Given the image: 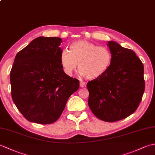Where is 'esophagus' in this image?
Listing matches in <instances>:
<instances>
[{"label": "esophagus", "mask_w": 155, "mask_h": 155, "mask_svg": "<svg viewBox=\"0 0 155 155\" xmlns=\"http://www.w3.org/2000/svg\"><path fill=\"white\" fill-rule=\"evenodd\" d=\"M85 83L84 82H83V81H81V82H80V87H84V86H85Z\"/></svg>", "instance_id": "esophagus-1"}]
</instances>
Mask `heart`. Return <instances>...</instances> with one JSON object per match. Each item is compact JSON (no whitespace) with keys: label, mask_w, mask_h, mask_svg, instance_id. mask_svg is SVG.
I'll return each mask as SVG.
<instances>
[{"label":"heart","mask_w":155,"mask_h":155,"mask_svg":"<svg viewBox=\"0 0 155 155\" xmlns=\"http://www.w3.org/2000/svg\"><path fill=\"white\" fill-rule=\"evenodd\" d=\"M112 54L107 47L80 40L69 46V51L62 50L60 62L66 74L72 76L78 69L82 76L94 80L102 77L110 67Z\"/></svg>","instance_id":"b5f03b06"}]
</instances>
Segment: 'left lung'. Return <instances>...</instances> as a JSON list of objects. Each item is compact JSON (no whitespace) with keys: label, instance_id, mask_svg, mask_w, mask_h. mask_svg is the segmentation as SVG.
I'll return each mask as SVG.
<instances>
[{"label":"left lung","instance_id":"8db88e82","mask_svg":"<svg viewBox=\"0 0 155 155\" xmlns=\"http://www.w3.org/2000/svg\"><path fill=\"white\" fill-rule=\"evenodd\" d=\"M112 61L100 78L89 81L88 107L99 119L118 121L137 109L145 87L144 66L135 52L108 41Z\"/></svg>","mask_w":155,"mask_h":155}]
</instances>
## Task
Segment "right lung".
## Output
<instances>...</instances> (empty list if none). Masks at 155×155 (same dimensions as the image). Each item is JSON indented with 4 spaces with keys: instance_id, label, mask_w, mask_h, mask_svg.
<instances>
[{
    "instance_id": "1",
    "label": "right lung",
    "mask_w": 155,
    "mask_h": 155,
    "mask_svg": "<svg viewBox=\"0 0 155 155\" xmlns=\"http://www.w3.org/2000/svg\"><path fill=\"white\" fill-rule=\"evenodd\" d=\"M62 39L40 37L16 54L10 73L12 101L26 119L47 124L57 121L79 81L64 72Z\"/></svg>"
}]
</instances>
